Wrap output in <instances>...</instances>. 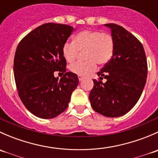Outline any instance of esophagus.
Wrapping results in <instances>:
<instances>
[{
    "label": "esophagus",
    "mask_w": 158,
    "mask_h": 158,
    "mask_svg": "<svg viewBox=\"0 0 158 158\" xmlns=\"http://www.w3.org/2000/svg\"><path fill=\"white\" fill-rule=\"evenodd\" d=\"M78 79H79V80L81 82V81H82V79H83V77L81 76H78Z\"/></svg>",
    "instance_id": "34e87169"
}]
</instances>
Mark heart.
<instances>
[{
  "label": "heart",
  "mask_w": 158,
  "mask_h": 158,
  "mask_svg": "<svg viewBox=\"0 0 158 158\" xmlns=\"http://www.w3.org/2000/svg\"><path fill=\"white\" fill-rule=\"evenodd\" d=\"M114 49V38L110 33L99 30H83L75 35L73 43L66 42L63 47V55L68 63H73L79 52H85L86 61L71 65L69 70L74 74L88 76L97 69V64L104 66L112 57Z\"/></svg>",
  "instance_id": "1"
}]
</instances>
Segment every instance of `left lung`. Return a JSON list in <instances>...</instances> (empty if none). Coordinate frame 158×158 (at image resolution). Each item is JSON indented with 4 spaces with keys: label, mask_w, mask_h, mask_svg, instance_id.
I'll list each match as a JSON object with an SVG mask.
<instances>
[{
    "label": "left lung",
    "mask_w": 158,
    "mask_h": 158,
    "mask_svg": "<svg viewBox=\"0 0 158 158\" xmlns=\"http://www.w3.org/2000/svg\"><path fill=\"white\" fill-rule=\"evenodd\" d=\"M105 26L111 30L114 52L97 73L98 80L93 79L89 100L96 112L115 118L126 114L138 102L146 83L148 63L144 47L133 34L115 23Z\"/></svg>",
    "instance_id": "1"
}]
</instances>
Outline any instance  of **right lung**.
I'll use <instances>...</instances> for the list:
<instances>
[{"label": "right lung", "mask_w": 158, "mask_h": 158, "mask_svg": "<svg viewBox=\"0 0 158 158\" xmlns=\"http://www.w3.org/2000/svg\"><path fill=\"white\" fill-rule=\"evenodd\" d=\"M73 27L47 23L32 30L20 40L15 52L14 73L18 95L32 114L53 118L65 111L79 84L77 75L66 73L63 47ZM56 71L64 74L58 80Z\"/></svg>", "instance_id": "right-lung-1"}]
</instances>
